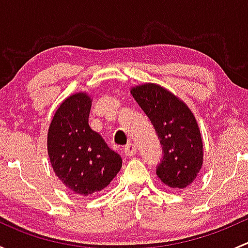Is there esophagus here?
Segmentation results:
<instances>
[{
	"label": "esophagus",
	"mask_w": 248,
	"mask_h": 248,
	"mask_svg": "<svg viewBox=\"0 0 248 248\" xmlns=\"http://www.w3.org/2000/svg\"><path fill=\"white\" fill-rule=\"evenodd\" d=\"M137 151H138V150H137V146L134 144H132V142L124 146V155H126V156H134V155L137 154Z\"/></svg>",
	"instance_id": "34e87169"
}]
</instances>
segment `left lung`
Instances as JSON below:
<instances>
[{
	"label": "left lung",
	"mask_w": 248,
	"mask_h": 248,
	"mask_svg": "<svg viewBox=\"0 0 248 248\" xmlns=\"http://www.w3.org/2000/svg\"><path fill=\"white\" fill-rule=\"evenodd\" d=\"M139 107L154 124L163 158L157 176L170 188H186L202 166V140L193 112L184 101L162 87L146 82L131 89Z\"/></svg>",
	"instance_id": "1"
}]
</instances>
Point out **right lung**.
I'll return each instance as SVG.
<instances>
[{"label":"right lung","mask_w":248,"mask_h":248,"mask_svg":"<svg viewBox=\"0 0 248 248\" xmlns=\"http://www.w3.org/2000/svg\"><path fill=\"white\" fill-rule=\"evenodd\" d=\"M91 104L86 92L67 97L47 131V155L55 174L69 191L85 197L106 188L122 167L120 155L89 126Z\"/></svg>","instance_id":"obj_1"}]
</instances>
